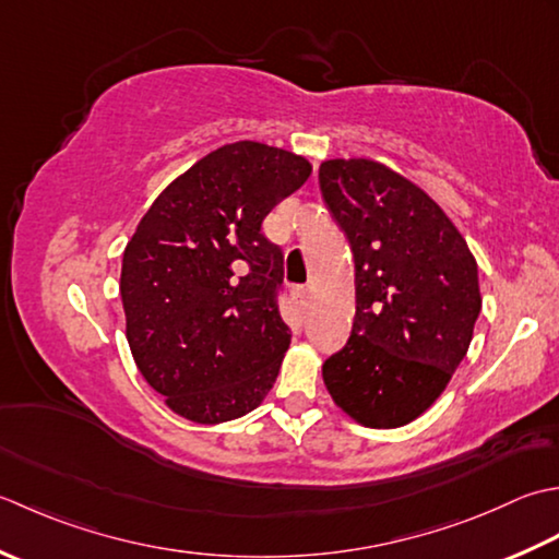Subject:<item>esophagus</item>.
<instances>
[{"label": "esophagus", "instance_id": "1", "mask_svg": "<svg viewBox=\"0 0 559 559\" xmlns=\"http://www.w3.org/2000/svg\"><path fill=\"white\" fill-rule=\"evenodd\" d=\"M309 296H311L309 287H294V301L299 304L301 309H306V306H309Z\"/></svg>", "mask_w": 559, "mask_h": 559}]
</instances>
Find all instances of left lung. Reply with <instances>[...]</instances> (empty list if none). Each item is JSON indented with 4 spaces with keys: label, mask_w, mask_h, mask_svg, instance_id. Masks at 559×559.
<instances>
[{
    "label": "left lung",
    "mask_w": 559,
    "mask_h": 559,
    "mask_svg": "<svg viewBox=\"0 0 559 559\" xmlns=\"http://www.w3.org/2000/svg\"><path fill=\"white\" fill-rule=\"evenodd\" d=\"M323 200L355 258L357 313L323 381L355 423L395 429L447 389L483 309L477 263L439 204L371 158H330Z\"/></svg>",
    "instance_id": "8db88e82"
}]
</instances>
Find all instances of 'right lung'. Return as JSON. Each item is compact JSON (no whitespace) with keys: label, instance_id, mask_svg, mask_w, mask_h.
<instances>
[{"label":"right lung","instance_id":"1","mask_svg":"<svg viewBox=\"0 0 559 559\" xmlns=\"http://www.w3.org/2000/svg\"><path fill=\"white\" fill-rule=\"evenodd\" d=\"M309 176L287 150L224 144L154 200L124 248L134 364L190 423L243 417L277 379L292 333L277 306L284 255L263 219Z\"/></svg>","mask_w":559,"mask_h":559}]
</instances>
